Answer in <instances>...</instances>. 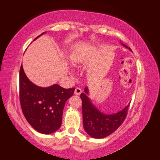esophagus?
I'll return each instance as SVG.
<instances>
[{
	"mask_svg": "<svg viewBox=\"0 0 160 160\" xmlns=\"http://www.w3.org/2000/svg\"><path fill=\"white\" fill-rule=\"evenodd\" d=\"M81 92H82V89H81L80 88H76L75 90V94L77 95H80Z\"/></svg>",
	"mask_w": 160,
	"mask_h": 160,
	"instance_id": "34e87169",
	"label": "esophagus"
}]
</instances>
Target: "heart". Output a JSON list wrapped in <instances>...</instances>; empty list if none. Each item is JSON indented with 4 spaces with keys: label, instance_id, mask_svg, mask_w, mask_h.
Returning a JSON list of instances; mask_svg holds the SVG:
<instances>
[{
    "label": "heart",
    "instance_id": "b5f03b06",
    "mask_svg": "<svg viewBox=\"0 0 160 160\" xmlns=\"http://www.w3.org/2000/svg\"><path fill=\"white\" fill-rule=\"evenodd\" d=\"M74 62H75V63H78V62H79V61H78V60H74Z\"/></svg>",
    "mask_w": 160,
    "mask_h": 160
}]
</instances>
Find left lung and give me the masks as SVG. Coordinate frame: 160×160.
<instances>
[{"label":"left lung","instance_id":"8db88e82","mask_svg":"<svg viewBox=\"0 0 160 160\" xmlns=\"http://www.w3.org/2000/svg\"><path fill=\"white\" fill-rule=\"evenodd\" d=\"M123 45L126 47V45ZM87 94H88V88H85V92H82L80 95L83 126L85 132L90 137L96 139L108 137L115 132L124 121L129 104L117 113L107 115L100 112L95 108L88 98Z\"/></svg>","mask_w":160,"mask_h":160}]
</instances>
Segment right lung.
<instances>
[{
    "instance_id": "add662e5",
    "label": "right lung",
    "mask_w": 160,
    "mask_h": 160,
    "mask_svg": "<svg viewBox=\"0 0 160 160\" xmlns=\"http://www.w3.org/2000/svg\"><path fill=\"white\" fill-rule=\"evenodd\" d=\"M74 90L75 88L65 89L59 85L48 88L37 86L28 79L21 66L19 98L21 109L27 121L38 132L49 134L60 127L65 102L73 95Z\"/></svg>"
}]
</instances>
